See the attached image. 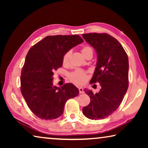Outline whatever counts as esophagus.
I'll use <instances>...</instances> for the list:
<instances>
[{"instance_id":"obj_1","label":"esophagus","mask_w":148,"mask_h":148,"mask_svg":"<svg viewBox=\"0 0 148 148\" xmlns=\"http://www.w3.org/2000/svg\"><path fill=\"white\" fill-rule=\"evenodd\" d=\"M78 89H79V92L80 94H82V93H84V89L82 88V87H79Z\"/></svg>"}]
</instances>
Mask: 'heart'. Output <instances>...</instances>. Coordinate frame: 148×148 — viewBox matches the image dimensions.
<instances>
[{"instance_id":"heart-1","label":"heart","mask_w":148,"mask_h":148,"mask_svg":"<svg viewBox=\"0 0 148 148\" xmlns=\"http://www.w3.org/2000/svg\"><path fill=\"white\" fill-rule=\"evenodd\" d=\"M82 53L84 56L88 53H93V50L89 46H85L83 47L81 49ZM71 56V51H68L64 54L63 57H62V64L63 65H68L69 63L70 57ZM70 79H71L72 82L74 84L77 85H82L86 82L87 79V74L84 71H82V70H76L74 72L70 75Z\"/></svg>"}]
</instances>
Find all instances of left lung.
Listing matches in <instances>:
<instances>
[{"instance_id": "left-lung-1", "label": "left lung", "mask_w": 148, "mask_h": 148, "mask_svg": "<svg viewBox=\"0 0 148 148\" xmlns=\"http://www.w3.org/2000/svg\"><path fill=\"white\" fill-rule=\"evenodd\" d=\"M97 54V66L90 83L99 82L101 89L94 94L85 89L91 102L83 108L87 118L102 119L118 108L129 86V59L121 44L106 33L82 34Z\"/></svg>"}]
</instances>
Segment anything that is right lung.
I'll return each mask as SVG.
<instances>
[{"label":"right lung","mask_w":148,"mask_h":148,"mask_svg":"<svg viewBox=\"0 0 148 148\" xmlns=\"http://www.w3.org/2000/svg\"><path fill=\"white\" fill-rule=\"evenodd\" d=\"M83 42L78 35L47 36L29 50L21 70V91L27 106L39 118H58L66 102L78 95V89L72 84L54 86L53 76L62 66L64 54Z\"/></svg>","instance_id":"1"}]
</instances>
